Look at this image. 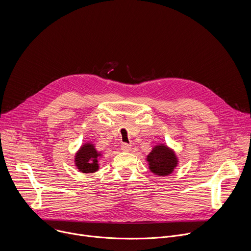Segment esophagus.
<instances>
[{
  "instance_id": "34e87169",
  "label": "esophagus",
  "mask_w": 251,
  "mask_h": 251,
  "mask_svg": "<svg viewBox=\"0 0 251 251\" xmlns=\"http://www.w3.org/2000/svg\"><path fill=\"white\" fill-rule=\"evenodd\" d=\"M131 145L130 144H127V143H123V144L121 145V149L124 151V152H129L131 150Z\"/></svg>"
}]
</instances>
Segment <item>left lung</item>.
I'll return each instance as SVG.
<instances>
[{
	"instance_id": "1",
	"label": "left lung",
	"mask_w": 251,
	"mask_h": 251,
	"mask_svg": "<svg viewBox=\"0 0 251 251\" xmlns=\"http://www.w3.org/2000/svg\"><path fill=\"white\" fill-rule=\"evenodd\" d=\"M146 160L150 171L159 176L171 175L178 163L174 150L165 144L156 145Z\"/></svg>"
}]
</instances>
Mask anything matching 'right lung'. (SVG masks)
I'll return each mask as SVG.
<instances>
[{
    "mask_svg": "<svg viewBox=\"0 0 251 251\" xmlns=\"http://www.w3.org/2000/svg\"><path fill=\"white\" fill-rule=\"evenodd\" d=\"M102 154L95 149L94 144L88 142L83 144L76 152L75 157V164L79 172L84 174L95 173L99 170L98 159Z\"/></svg>",
    "mask_w": 251,
    "mask_h": 251,
    "instance_id": "add662e5",
    "label": "right lung"
}]
</instances>
